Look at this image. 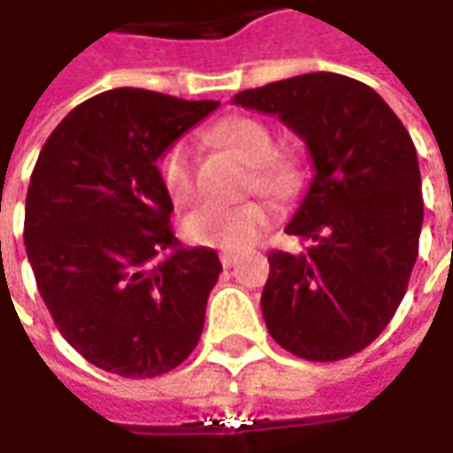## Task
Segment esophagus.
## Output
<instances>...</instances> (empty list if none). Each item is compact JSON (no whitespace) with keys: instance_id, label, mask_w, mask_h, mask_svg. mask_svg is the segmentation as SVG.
I'll return each instance as SVG.
<instances>
[{"instance_id":"obj_1","label":"esophagus","mask_w":453,"mask_h":453,"mask_svg":"<svg viewBox=\"0 0 453 453\" xmlns=\"http://www.w3.org/2000/svg\"><path fill=\"white\" fill-rule=\"evenodd\" d=\"M219 259H221V265H224L226 270H229L232 265H236V257L232 252H224V254H221V257H219Z\"/></svg>"}]
</instances>
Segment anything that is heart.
<instances>
[{"instance_id": "heart-1", "label": "heart", "mask_w": 453, "mask_h": 453, "mask_svg": "<svg viewBox=\"0 0 453 453\" xmlns=\"http://www.w3.org/2000/svg\"><path fill=\"white\" fill-rule=\"evenodd\" d=\"M217 138L254 165L252 183L257 188L285 196L297 186V165L285 156H274L277 143L265 123L254 118H232L219 126ZM158 179L171 203L188 206L196 199V153L188 141H176L165 149L158 161ZM270 224L272 206L267 201H244L236 206L206 203L183 219L181 232L194 247L242 252L259 242Z\"/></svg>"}]
</instances>
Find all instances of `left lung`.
Here are the masks:
<instances>
[{"label":"left lung","mask_w":453,"mask_h":453,"mask_svg":"<svg viewBox=\"0 0 453 453\" xmlns=\"http://www.w3.org/2000/svg\"><path fill=\"white\" fill-rule=\"evenodd\" d=\"M234 103L280 115L315 165L285 229L307 250L270 252L267 330L304 360L356 356L391 322L418 257L424 196L409 131L373 88L338 73L270 82Z\"/></svg>","instance_id":"obj_1"}]
</instances>
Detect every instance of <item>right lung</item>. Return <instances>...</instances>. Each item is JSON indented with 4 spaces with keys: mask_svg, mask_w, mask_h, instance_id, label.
<instances>
[{
    "mask_svg": "<svg viewBox=\"0 0 453 453\" xmlns=\"http://www.w3.org/2000/svg\"><path fill=\"white\" fill-rule=\"evenodd\" d=\"M217 105L115 88L70 111L40 150L27 257L62 338L108 373L164 375L199 342L221 262L173 236L156 161Z\"/></svg>",
    "mask_w": 453,
    "mask_h": 453,
    "instance_id": "obj_1",
    "label": "right lung"
}]
</instances>
